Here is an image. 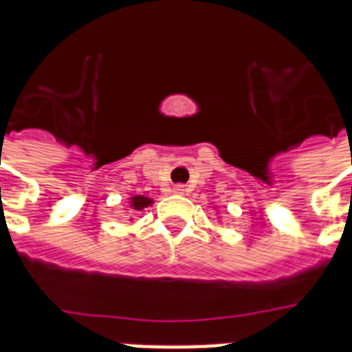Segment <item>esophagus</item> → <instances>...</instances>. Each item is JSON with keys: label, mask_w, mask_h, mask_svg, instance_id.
Wrapping results in <instances>:
<instances>
[{"label": "esophagus", "mask_w": 352, "mask_h": 352, "mask_svg": "<svg viewBox=\"0 0 352 352\" xmlns=\"http://www.w3.org/2000/svg\"><path fill=\"white\" fill-rule=\"evenodd\" d=\"M186 192L188 190L184 184H175V186H173V193H177V195H182V193H186Z\"/></svg>", "instance_id": "34e87169"}]
</instances>
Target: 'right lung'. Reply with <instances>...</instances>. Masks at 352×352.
Here are the masks:
<instances>
[{
	"instance_id": "right-lung-1",
	"label": "right lung",
	"mask_w": 352,
	"mask_h": 352,
	"mask_svg": "<svg viewBox=\"0 0 352 352\" xmlns=\"http://www.w3.org/2000/svg\"><path fill=\"white\" fill-rule=\"evenodd\" d=\"M129 204H131L133 210H144L153 204V199L146 197V195H133V197H129Z\"/></svg>"
}]
</instances>
